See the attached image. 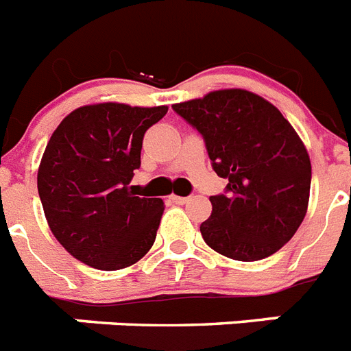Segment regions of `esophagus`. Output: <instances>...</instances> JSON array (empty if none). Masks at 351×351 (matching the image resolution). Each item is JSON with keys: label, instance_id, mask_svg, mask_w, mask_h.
Returning a JSON list of instances; mask_svg holds the SVG:
<instances>
[{"label": "esophagus", "instance_id": "1", "mask_svg": "<svg viewBox=\"0 0 351 351\" xmlns=\"http://www.w3.org/2000/svg\"><path fill=\"white\" fill-rule=\"evenodd\" d=\"M170 200H172L173 204H179V206H182V204H186L188 200V197H179V195H170Z\"/></svg>", "mask_w": 351, "mask_h": 351}]
</instances>
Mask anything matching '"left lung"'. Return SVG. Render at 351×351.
I'll use <instances>...</instances> for the list:
<instances>
[{
	"label": "left lung",
	"mask_w": 351,
	"mask_h": 351,
	"mask_svg": "<svg viewBox=\"0 0 351 351\" xmlns=\"http://www.w3.org/2000/svg\"><path fill=\"white\" fill-rule=\"evenodd\" d=\"M206 142L213 170L229 179L209 197L200 226L206 243L236 261H259L282 248L304 221L311 160L293 125L266 99L248 90L209 92L173 104Z\"/></svg>",
	"instance_id": "1"
}]
</instances>
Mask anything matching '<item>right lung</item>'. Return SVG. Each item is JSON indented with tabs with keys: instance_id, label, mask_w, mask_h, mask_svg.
Masks as SVG:
<instances>
[{
	"instance_id": "obj_1",
	"label": "right lung",
	"mask_w": 351,
	"mask_h": 351,
	"mask_svg": "<svg viewBox=\"0 0 351 351\" xmlns=\"http://www.w3.org/2000/svg\"><path fill=\"white\" fill-rule=\"evenodd\" d=\"M167 112L88 104L51 134L38 167V197L51 232L77 261L112 271L151 250L163 200L136 197L130 182L140 169L143 134Z\"/></svg>"
}]
</instances>
